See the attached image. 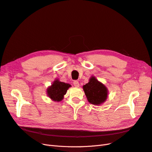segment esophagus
I'll use <instances>...</instances> for the list:
<instances>
[{
	"mask_svg": "<svg viewBox=\"0 0 152 152\" xmlns=\"http://www.w3.org/2000/svg\"><path fill=\"white\" fill-rule=\"evenodd\" d=\"M73 85H74V86H75V87H79V82H78L77 80L73 81Z\"/></svg>",
	"mask_w": 152,
	"mask_h": 152,
	"instance_id": "obj_1",
	"label": "esophagus"
}]
</instances>
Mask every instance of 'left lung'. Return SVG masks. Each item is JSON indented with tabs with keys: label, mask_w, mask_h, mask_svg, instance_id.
I'll return each mask as SVG.
<instances>
[{
	"label": "left lung",
	"mask_w": 152,
	"mask_h": 152,
	"mask_svg": "<svg viewBox=\"0 0 152 152\" xmlns=\"http://www.w3.org/2000/svg\"><path fill=\"white\" fill-rule=\"evenodd\" d=\"M83 89L88 102L94 105L103 103L108 97V89L96 77L92 76L89 82L83 86Z\"/></svg>",
	"instance_id": "1"
}]
</instances>
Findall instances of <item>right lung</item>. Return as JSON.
Here are the masks:
<instances>
[{"label": "right lung", "mask_w": 152, "mask_h": 152, "mask_svg": "<svg viewBox=\"0 0 152 152\" xmlns=\"http://www.w3.org/2000/svg\"><path fill=\"white\" fill-rule=\"evenodd\" d=\"M70 87H71L70 84L56 79L52 85L47 89V94L53 101L58 102H61Z\"/></svg>", "instance_id": "1"}]
</instances>
